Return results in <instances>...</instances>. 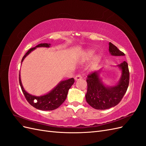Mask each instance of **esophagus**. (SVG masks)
<instances>
[{
    "label": "esophagus",
    "instance_id": "esophagus-1",
    "mask_svg": "<svg viewBox=\"0 0 146 146\" xmlns=\"http://www.w3.org/2000/svg\"><path fill=\"white\" fill-rule=\"evenodd\" d=\"M82 78V77L80 76V75H77L76 77H75V80H80Z\"/></svg>",
    "mask_w": 146,
    "mask_h": 146
}]
</instances>
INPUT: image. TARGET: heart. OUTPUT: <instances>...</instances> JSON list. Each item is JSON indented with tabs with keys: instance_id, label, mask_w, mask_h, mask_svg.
Wrapping results in <instances>:
<instances>
[{
	"instance_id": "1",
	"label": "heart",
	"mask_w": 146,
	"mask_h": 146,
	"mask_svg": "<svg viewBox=\"0 0 146 146\" xmlns=\"http://www.w3.org/2000/svg\"><path fill=\"white\" fill-rule=\"evenodd\" d=\"M94 53H95V51L94 50L89 49V50H88L85 52V55H84V56H85V58L86 59H91V58H92V57H93V56L94 55ZM100 59V56H96L95 57V61H96V62H99Z\"/></svg>"
}]
</instances>
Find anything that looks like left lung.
<instances>
[{"label":"left lung","instance_id":"left-lung-1","mask_svg":"<svg viewBox=\"0 0 146 146\" xmlns=\"http://www.w3.org/2000/svg\"><path fill=\"white\" fill-rule=\"evenodd\" d=\"M109 52L113 56H124L125 54L119 50L116 46L109 42ZM121 70V76L118 83L114 86H108L102 81L99 70L89 74L87 77V92L86 100L91 107L96 110H106L117 105L125 94L129 84L130 74L126 61L118 64Z\"/></svg>","mask_w":146,"mask_h":146}]
</instances>
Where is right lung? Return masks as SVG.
I'll use <instances>...</instances> for the list:
<instances>
[{"label":"right lung","mask_w":146,"mask_h":146,"mask_svg":"<svg viewBox=\"0 0 146 146\" xmlns=\"http://www.w3.org/2000/svg\"><path fill=\"white\" fill-rule=\"evenodd\" d=\"M50 44L41 43L35 47L30 48L23 56L21 62H23L25 57L37 47H50ZM19 79L21 90L23 92L26 100L33 107L42 111H50L58 108L66 100L68 91L74 83V78L61 81L47 94L41 96H36L30 94L24 90L21 82L20 72Z\"/></svg>","instance_id":"right-lung-1"}]
</instances>
